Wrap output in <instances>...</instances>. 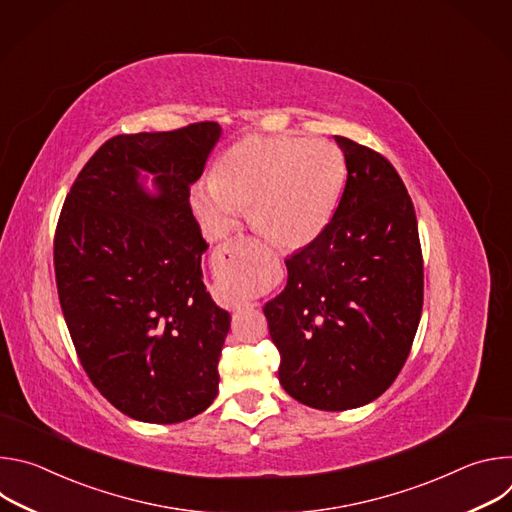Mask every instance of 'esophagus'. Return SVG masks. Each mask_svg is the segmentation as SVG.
Listing matches in <instances>:
<instances>
[{
  "instance_id": "1",
  "label": "esophagus",
  "mask_w": 512,
  "mask_h": 512,
  "mask_svg": "<svg viewBox=\"0 0 512 512\" xmlns=\"http://www.w3.org/2000/svg\"><path fill=\"white\" fill-rule=\"evenodd\" d=\"M247 251H249V241L243 239V237L231 239V241L223 243L221 247L214 251V267H216V271L231 277V279L241 277V273L245 269V263H247ZM231 300H233L235 308L249 306L247 302L239 300L237 296H233Z\"/></svg>"
}]
</instances>
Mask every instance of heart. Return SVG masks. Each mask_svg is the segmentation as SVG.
Masks as SVG:
<instances>
[{
    "instance_id": "1",
    "label": "heart",
    "mask_w": 512,
    "mask_h": 512,
    "mask_svg": "<svg viewBox=\"0 0 512 512\" xmlns=\"http://www.w3.org/2000/svg\"><path fill=\"white\" fill-rule=\"evenodd\" d=\"M346 160L332 141L249 135L225 152L210 180L192 192L202 227L221 237L249 206L251 225L271 243L296 249L314 241L334 214Z\"/></svg>"
}]
</instances>
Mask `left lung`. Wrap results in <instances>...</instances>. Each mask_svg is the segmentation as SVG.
I'll use <instances>...</instances> for the list:
<instances>
[{
    "mask_svg": "<svg viewBox=\"0 0 512 512\" xmlns=\"http://www.w3.org/2000/svg\"><path fill=\"white\" fill-rule=\"evenodd\" d=\"M346 184L324 231L285 259L265 304L279 383L296 401L344 411L383 395L409 356L423 308V257L411 196L379 152L334 135Z\"/></svg>",
    "mask_w": 512,
    "mask_h": 512,
    "instance_id": "obj_1",
    "label": "left lung"
}]
</instances>
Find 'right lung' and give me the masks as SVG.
I'll use <instances>...</instances> for the list:
<instances>
[{"instance_id": "obj_1", "label": "right lung", "mask_w": 512, "mask_h": 512, "mask_svg": "<svg viewBox=\"0 0 512 512\" xmlns=\"http://www.w3.org/2000/svg\"><path fill=\"white\" fill-rule=\"evenodd\" d=\"M221 137L214 121L107 139L72 184L56 225L60 308L91 383L121 413L178 423L218 393L231 328L202 281L206 241L190 208ZM139 171L155 174L148 195Z\"/></svg>"}]
</instances>
